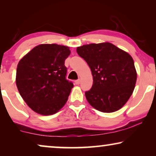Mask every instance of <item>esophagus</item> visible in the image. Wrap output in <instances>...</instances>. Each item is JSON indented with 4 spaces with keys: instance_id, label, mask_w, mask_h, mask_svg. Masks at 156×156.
I'll use <instances>...</instances> for the list:
<instances>
[{
    "instance_id": "1",
    "label": "esophagus",
    "mask_w": 156,
    "mask_h": 156,
    "mask_svg": "<svg viewBox=\"0 0 156 156\" xmlns=\"http://www.w3.org/2000/svg\"><path fill=\"white\" fill-rule=\"evenodd\" d=\"M75 83H76V84H80V79H78L77 80H76Z\"/></svg>"
}]
</instances>
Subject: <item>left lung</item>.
<instances>
[{
  "mask_svg": "<svg viewBox=\"0 0 156 156\" xmlns=\"http://www.w3.org/2000/svg\"><path fill=\"white\" fill-rule=\"evenodd\" d=\"M76 52L93 76L92 87L85 92L89 104L104 113L120 109L133 93L137 78L131 55L109 42L85 44Z\"/></svg>",
  "mask_w": 156,
  "mask_h": 156,
  "instance_id": "1",
  "label": "left lung"
}]
</instances>
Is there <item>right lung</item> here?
I'll return each instance as SVG.
<instances>
[{
	"label": "right lung",
	"instance_id": "obj_1",
	"mask_svg": "<svg viewBox=\"0 0 156 156\" xmlns=\"http://www.w3.org/2000/svg\"><path fill=\"white\" fill-rule=\"evenodd\" d=\"M68 47L56 44L36 46L19 62L16 85L23 100L34 112L51 115L63 107L73 83L66 79Z\"/></svg>",
	"mask_w": 156,
	"mask_h": 156
}]
</instances>
